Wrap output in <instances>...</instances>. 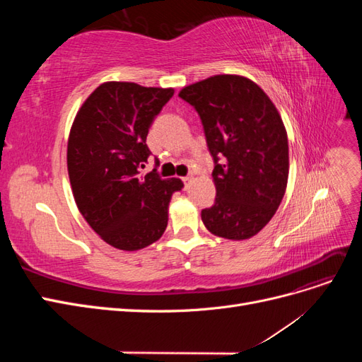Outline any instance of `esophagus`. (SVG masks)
I'll use <instances>...</instances> for the list:
<instances>
[{"label":"esophagus","instance_id":"obj_1","mask_svg":"<svg viewBox=\"0 0 362 362\" xmlns=\"http://www.w3.org/2000/svg\"><path fill=\"white\" fill-rule=\"evenodd\" d=\"M190 180H192V177H190V175H187V177H184V178H182V182H184V184H187Z\"/></svg>","mask_w":362,"mask_h":362}]
</instances>
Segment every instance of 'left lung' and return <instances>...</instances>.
Segmentation results:
<instances>
[{"label":"left lung","instance_id":"8db88e82","mask_svg":"<svg viewBox=\"0 0 362 362\" xmlns=\"http://www.w3.org/2000/svg\"><path fill=\"white\" fill-rule=\"evenodd\" d=\"M180 98L198 112L214 160V205L201 213L208 231L246 240L264 228L284 198L288 139L261 87L240 75H214L190 84Z\"/></svg>","mask_w":362,"mask_h":362}]
</instances>
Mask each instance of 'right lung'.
Returning <instances> with one entry per match:
<instances>
[{"label": "right lung", "instance_id": "right-lung-1", "mask_svg": "<svg viewBox=\"0 0 362 362\" xmlns=\"http://www.w3.org/2000/svg\"><path fill=\"white\" fill-rule=\"evenodd\" d=\"M173 89L108 81L76 113L68 140L74 199L86 222L120 250L144 249L168 226L172 194L184 184L156 169L140 175L151 151L146 136Z\"/></svg>", "mask_w": 362, "mask_h": 362}]
</instances>
